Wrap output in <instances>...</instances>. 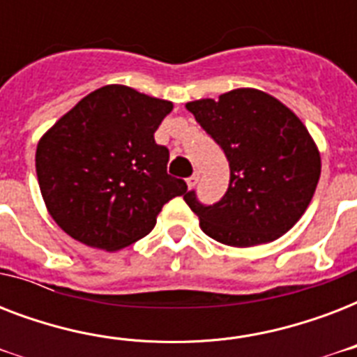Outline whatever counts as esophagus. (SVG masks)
<instances>
[{
  "mask_svg": "<svg viewBox=\"0 0 357 357\" xmlns=\"http://www.w3.org/2000/svg\"><path fill=\"white\" fill-rule=\"evenodd\" d=\"M196 183H198V174H195V176L187 178V187H189V189H192Z\"/></svg>",
  "mask_w": 357,
  "mask_h": 357,
  "instance_id": "1",
  "label": "esophagus"
}]
</instances>
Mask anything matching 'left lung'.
<instances>
[{"instance_id": "left-lung-1", "label": "left lung", "mask_w": 357, "mask_h": 357, "mask_svg": "<svg viewBox=\"0 0 357 357\" xmlns=\"http://www.w3.org/2000/svg\"><path fill=\"white\" fill-rule=\"evenodd\" d=\"M185 107L229 161L222 200L202 206L195 190L183 196L200 218L202 231L235 248L287 234L305 213L321 178V153L302 120L257 89H235Z\"/></svg>"}]
</instances>
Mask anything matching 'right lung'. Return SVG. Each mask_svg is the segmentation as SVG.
Instances as JSON below:
<instances>
[{
    "label": "right lung",
    "mask_w": 357,
    "mask_h": 357,
    "mask_svg": "<svg viewBox=\"0 0 357 357\" xmlns=\"http://www.w3.org/2000/svg\"><path fill=\"white\" fill-rule=\"evenodd\" d=\"M172 102L105 85L63 114L36 146L47 213L64 234L105 252L153 229L162 206L187 192L167 172L168 150L153 133Z\"/></svg>",
    "instance_id": "right-lung-1"
}]
</instances>
